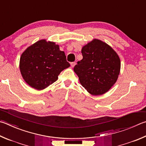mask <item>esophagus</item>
<instances>
[{
  "instance_id": "1",
  "label": "esophagus",
  "mask_w": 146,
  "mask_h": 146,
  "mask_svg": "<svg viewBox=\"0 0 146 146\" xmlns=\"http://www.w3.org/2000/svg\"><path fill=\"white\" fill-rule=\"evenodd\" d=\"M75 64H76V62H71V67H74V66H75Z\"/></svg>"
}]
</instances>
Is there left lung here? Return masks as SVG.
Here are the masks:
<instances>
[{
    "mask_svg": "<svg viewBox=\"0 0 146 146\" xmlns=\"http://www.w3.org/2000/svg\"><path fill=\"white\" fill-rule=\"evenodd\" d=\"M82 54L83 59L73 69L80 84L92 95L105 93L117 80L121 69L118 55L99 39L84 46Z\"/></svg>",
    "mask_w": 146,
    "mask_h": 146,
    "instance_id": "1",
    "label": "left lung"
}]
</instances>
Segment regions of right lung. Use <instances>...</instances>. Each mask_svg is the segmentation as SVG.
<instances>
[{
    "label": "right lung",
    "instance_id": "right-lung-1",
    "mask_svg": "<svg viewBox=\"0 0 146 146\" xmlns=\"http://www.w3.org/2000/svg\"><path fill=\"white\" fill-rule=\"evenodd\" d=\"M64 52L54 42L44 39L29 46L21 55L20 70L31 87L41 90L57 80L64 69L70 67Z\"/></svg>",
    "mask_w": 146,
    "mask_h": 146
}]
</instances>
